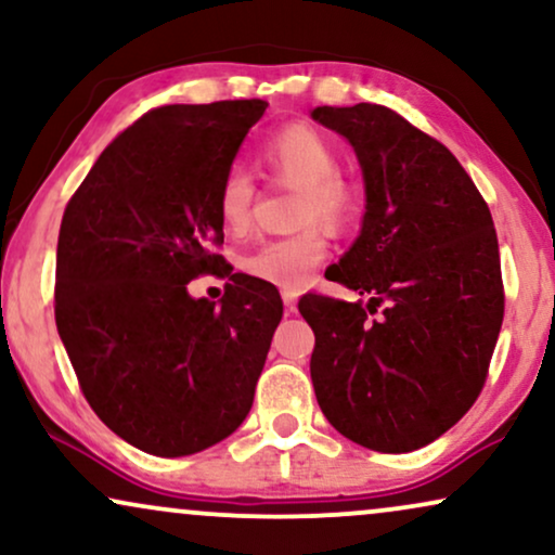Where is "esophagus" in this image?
I'll return each mask as SVG.
<instances>
[{"label":"esophagus","instance_id":"1","mask_svg":"<svg viewBox=\"0 0 555 555\" xmlns=\"http://www.w3.org/2000/svg\"><path fill=\"white\" fill-rule=\"evenodd\" d=\"M282 299H284V310H286V314L297 312V299H299L297 292H294V289H284V292H282Z\"/></svg>","mask_w":555,"mask_h":555}]
</instances>
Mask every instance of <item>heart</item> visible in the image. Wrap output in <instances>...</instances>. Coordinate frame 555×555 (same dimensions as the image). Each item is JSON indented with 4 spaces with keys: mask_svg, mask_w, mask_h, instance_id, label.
<instances>
[{
    "mask_svg": "<svg viewBox=\"0 0 555 555\" xmlns=\"http://www.w3.org/2000/svg\"><path fill=\"white\" fill-rule=\"evenodd\" d=\"M261 160L271 177L297 186V212L294 220L301 228L299 233L276 237L256 245L250 254L241 258V269L258 282L299 289L310 282L312 271L327 254L325 228L340 230L353 220L356 202L353 189L343 181L340 158L335 145L312 125H289L279 130L261 149ZM256 202V181L241 166L228 168L217 186V215L228 233L241 235L250 225Z\"/></svg>",
    "mask_w": 555,
    "mask_h": 555,
    "instance_id": "b5f03b06",
    "label": "heart"
}]
</instances>
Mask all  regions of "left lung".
<instances>
[{
    "instance_id": "8db88e82",
    "label": "left lung",
    "mask_w": 555,
    "mask_h": 555,
    "mask_svg": "<svg viewBox=\"0 0 555 555\" xmlns=\"http://www.w3.org/2000/svg\"><path fill=\"white\" fill-rule=\"evenodd\" d=\"M312 117L353 145L366 184L361 235L330 282L369 294L366 307L322 294L299 301L314 330V395L353 443L417 451L487 382L504 318L492 212L453 153L395 109L361 102Z\"/></svg>"
}]
</instances>
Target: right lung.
Masks as SVG:
<instances>
[{
    "mask_svg": "<svg viewBox=\"0 0 555 555\" xmlns=\"http://www.w3.org/2000/svg\"><path fill=\"white\" fill-rule=\"evenodd\" d=\"M263 100L166 104L120 132L68 199L55 250V325L96 417L177 459L237 430L284 307L230 273L220 305L186 284L225 258L217 186ZM228 276V273H225Z\"/></svg>",
    "mask_w": 555,
    "mask_h": 555,
    "instance_id": "obj_1",
    "label": "right lung"
}]
</instances>
